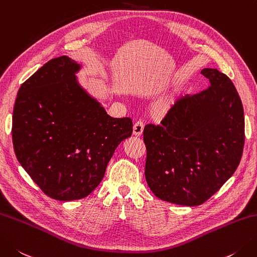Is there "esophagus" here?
Here are the masks:
<instances>
[{
	"instance_id": "esophagus-1",
	"label": "esophagus",
	"mask_w": 257,
	"mask_h": 257,
	"mask_svg": "<svg viewBox=\"0 0 257 257\" xmlns=\"http://www.w3.org/2000/svg\"><path fill=\"white\" fill-rule=\"evenodd\" d=\"M144 132V123L142 121H137L134 124V130H133V134L135 136H140Z\"/></svg>"
}]
</instances>
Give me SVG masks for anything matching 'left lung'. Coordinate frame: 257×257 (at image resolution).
<instances>
[{
  "mask_svg": "<svg viewBox=\"0 0 257 257\" xmlns=\"http://www.w3.org/2000/svg\"><path fill=\"white\" fill-rule=\"evenodd\" d=\"M202 74L210 87L180 98L162 124L144 129L150 190L183 206L212 197L235 173L244 148V109L233 82L217 69Z\"/></svg>",
  "mask_w": 257,
  "mask_h": 257,
  "instance_id": "obj_1",
  "label": "left lung"
}]
</instances>
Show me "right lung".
Listing matches in <instances>:
<instances>
[{"label": "right lung", "instance_id": "1", "mask_svg": "<svg viewBox=\"0 0 257 257\" xmlns=\"http://www.w3.org/2000/svg\"><path fill=\"white\" fill-rule=\"evenodd\" d=\"M81 64L50 60L19 89L12 139L19 163L49 197H87L101 182L118 145L133 134L130 118H112L81 87Z\"/></svg>", "mask_w": 257, "mask_h": 257}]
</instances>
